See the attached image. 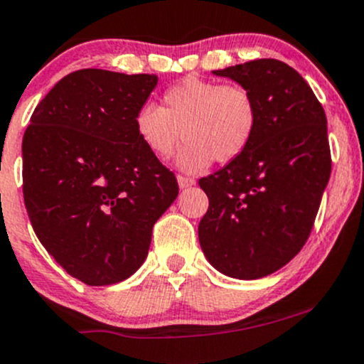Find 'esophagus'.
Segmentation results:
<instances>
[{
	"label": "esophagus",
	"mask_w": 364,
	"mask_h": 364,
	"mask_svg": "<svg viewBox=\"0 0 364 364\" xmlns=\"http://www.w3.org/2000/svg\"><path fill=\"white\" fill-rule=\"evenodd\" d=\"M177 181H178V187H181V189H186V187H191V186H194V183H196L194 178L183 177V175H178Z\"/></svg>",
	"instance_id": "34e87169"
}]
</instances>
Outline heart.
I'll use <instances>...</instances> for the list:
<instances>
[{"label": "heart", "instance_id": "1", "mask_svg": "<svg viewBox=\"0 0 364 364\" xmlns=\"http://www.w3.org/2000/svg\"><path fill=\"white\" fill-rule=\"evenodd\" d=\"M259 124L255 99L241 85L187 76L163 93V107L146 104L135 116L142 146L159 161L178 156L183 171L205 170L210 163L234 161L248 149Z\"/></svg>", "mask_w": 364, "mask_h": 364}]
</instances>
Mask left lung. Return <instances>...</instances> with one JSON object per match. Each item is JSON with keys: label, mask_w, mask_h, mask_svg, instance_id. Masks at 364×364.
I'll return each instance as SVG.
<instances>
[{"label": "left lung", "mask_w": 364, "mask_h": 364, "mask_svg": "<svg viewBox=\"0 0 364 364\" xmlns=\"http://www.w3.org/2000/svg\"><path fill=\"white\" fill-rule=\"evenodd\" d=\"M213 74L252 93L259 124L240 158L199 178L210 201L199 245L222 274L259 279L287 265L314 225L331 173L326 116L306 80L276 58Z\"/></svg>", "instance_id": "left-lung-1"}]
</instances>
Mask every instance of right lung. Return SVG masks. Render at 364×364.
<instances>
[{"mask_svg":"<svg viewBox=\"0 0 364 364\" xmlns=\"http://www.w3.org/2000/svg\"><path fill=\"white\" fill-rule=\"evenodd\" d=\"M154 74L81 69L34 109L22 140V189L38 240L90 287L130 277L156 220L178 194L173 171L142 146L135 116Z\"/></svg>","mask_w":364,"mask_h":364,"instance_id":"1","label":"right lung"}]
</instances>
